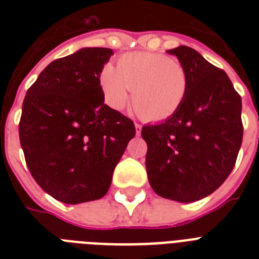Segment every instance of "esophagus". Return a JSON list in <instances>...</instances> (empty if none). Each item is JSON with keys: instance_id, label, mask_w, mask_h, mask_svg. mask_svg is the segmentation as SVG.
<instances>
[{"instance_id": "34e87169", "label": "esophagus", "mask_w": 259, "mask_h": 259, "mask_svg": "<svg viewBox=\"0 0 259 259\" xmlns=\"http://www.w3.org/2000/svg\"><path fill=\"white\" fill-rule=\"evenodd\" d=\"M136 132H137V134L141 133V125H140V123H137V122H136Z\"/></svg>"}]
</instances>
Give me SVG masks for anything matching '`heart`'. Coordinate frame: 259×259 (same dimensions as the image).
Wrapping results in <instances>:
<instances>
[{"instance_id": "1", "label": "heart", "mask_w": 259, "mask_h": 259, "mask_svg": "<svg viewBox=\"0 0 259 259\" xmlns=\"http://www.w3.org/2000/svg\"><path fill=\"white\" fill-rule=\"evenodd\" d=\"M106 102L121 110L129 102L146 121L172 117L184 103L189 90V74L179 60L164 54L136 52L118 59L117 70L106 66L101 72Z\"/></svg>"}]
</instances>
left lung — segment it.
Wrapping results in <instances>:
<instances>
[{"mask_svg": "<svg viewBox=\"0 0 259 259\" xmlns=\"http://www.w3.org/2000/svg\"><path fill=\"white\" fill-rule=\"evenodd\" d=\"M189 74L184 103L165 122L142 127L146 172L157 195L191 203L208 196L233 170L242 145L241 95L225 71L197 51H168Z\"/></svg>", "mask_w": 259, "mask_h": 259, "instance_id": "1", "label": "left lung"}]
</instances>
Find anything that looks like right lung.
Here are the masks:
<instances>
[{
	"instance_id": "1",
	"label": "right lung",
	"mask_w": 259,
	"mask_h": 259,
	"mask_svg": "<svg viewBox=\"0 0 259 259\" xmlns=\"http://www.w3.org/2000/svg\"><path fill=\"white\" fill-rule=\"evenodd\" d=\"M113 51L83 48L50 63L28 89L18 123L26 165L56 200L78 204L107 193L133 121L103 103L101 72Z\"/></svg>"
}]
</instances>
